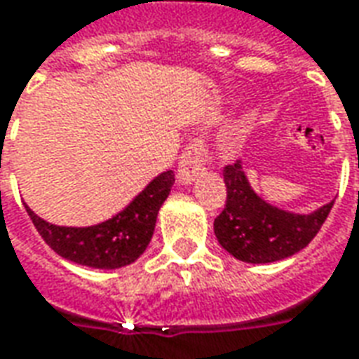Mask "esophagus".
<instances>
[{
	"mask_svg": "<svg viewBox=\"0 0 359 359\" xmlns=\"http://www.w3.org/2000/svg\"><path fill=\"white\" fill-rule=\"evenodd\" d=\"M208 146L202 138H194L188 144L182 156L179 159V169H177V179L182 184H190L196 180L203 171H205V163H208Z\"/></svg>",
	"mask_w": 359,
	"mask_h": 359,
	"instance_id": "34e87169",
	"label": "esophagus"
}]
</instances>
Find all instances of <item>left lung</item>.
<instances>
[{
  "label": "left lung",
  "mask_w": 359,
  "mask_h": 359,
  "mask_svg": "<svg viewBox=\"0 0 359 359\" xmlns=\"http://www.w3.org/2000/svg\"><path fill=\"white\" fill-rule=\"evenodd\" d=\"M223 179L226 203L213 221V231L229 254L248 264H271L306 248L334 203L329 202L309 215L278 210L252 190L241 161L225 165Z\"/></svg>",
  "instance_id": "8db88e82"
}]
</instances>
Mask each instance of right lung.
Instances as JSON below:
<instances>
[{
	"label": "right lung",
	"instance_id": "obj_1",
	"mask_svg": "<svg viewBox=\"0 0 359 359\" xmlns=\"http://www.w3.org/2000/svg\"><path fill=\"white\" fill-rule=\"evenodd\" d=\"M175 184V172L165 171L149 182L125 210L94 226H57L27 211L36 231L55 254L95 269H118L136 262L148 248L157 211Z\"/></svg>",
	"mask_w": 359,
	"mask_h": 359
}]
</instances>
